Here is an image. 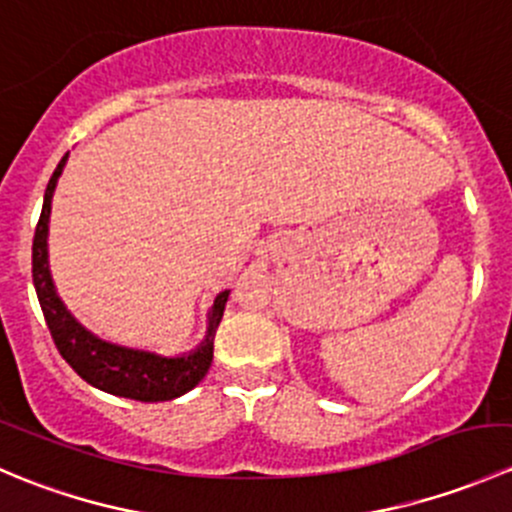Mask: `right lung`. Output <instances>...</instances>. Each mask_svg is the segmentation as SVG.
<instances>
[{
    "label": "right lung",
    "instance_id": "obj_1",
    "mask_svg": "<svg viewBox=\"0 0 512 512\" xmlns=\"http://www.w3.org/2000/svg\"><path fill=\"white\" fill-rule=\"evenodd\" d=\"M66 156L56 165L54 175L49 178L44 193V205H41L39 223H36L34 245H32V277L39 297L41 312H44L46 327H49L51 339H54L59 354L69 361L71 369L89 381L96 389L108 391L113 396H126L133 401H170L183 396L193 386L203 381L213 364V339L223 309L227 302V289L215 297L213 309H210V327L208 337L195 352L188 356H158L151 352H138V349L118 347L86 332L79 322L69 314L64 302L56 294L54 282L49 275V262H46V232H49V213H51V195H54L56 180L64 170Z\"/></svg>",
    "mask_w": 512,
    "mask_h": 512
}]
</instances>
